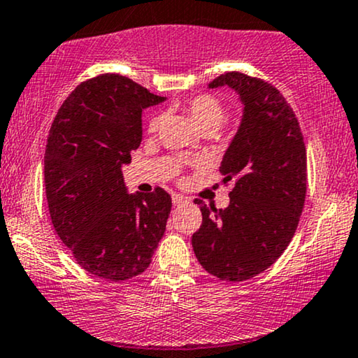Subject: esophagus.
I'll list each match as a JSON object with an SVG mask.
<instances>
[{"label":"esophagus","mask_w":358,"mask_h":358,"mask_svg":"<svg viewBox=\"0 0 358 358\" xmlns=\"http://www.w3.org/2000/svg\"><path fill=\"white\" fill-rule=\"evenodd\" d=\"M184 203H187V197H184V195H179V194L173 195V205H176V207H179V205H184Z\"/></svg>","instance_id":"obj_1"}]
</instances>
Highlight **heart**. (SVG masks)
I'll return each instance as SVG.
<instances>
[{"instance_id": "obj_1", "label": "heart", "mask_w": 358, "mask_h": 358, "mask_svg": "<svg viewBox=\"0 0 358 358\" xmlns=\"http://www.w3.org/2000/svg\"><path fill=\"white\" fill-rule=\"evenodd\" d=\"M180 107L203 131L218 129L224 122V117H227V110H224L223 104L212 94H197L184 101ZM161 124H163L161 114L151 115L148 120V130L156 131Z\"/></svg>"}]
</instances>
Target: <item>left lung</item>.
Masks as SVG:
<instances>
[{
	"label": "left lung",
	"instance_id": "obj_1",
	"mask_svg": "<svg viewBox=\"0 0 358 358\" xmlns=\"http://www.w3.org/2000/svg\"><path fill=\"white\" fill-rule=\"evenodd\" d=\"M229 86L244 104L220 173L234 179L229 205L197 200L202 227L192 248L220 280L243 282L272 266L290 244L306 197V148L295 112L271 83L228 71L208 87Z\"/></svg>",
	"mask_w": 358,
	"mask_h": 358
}]
</instances>
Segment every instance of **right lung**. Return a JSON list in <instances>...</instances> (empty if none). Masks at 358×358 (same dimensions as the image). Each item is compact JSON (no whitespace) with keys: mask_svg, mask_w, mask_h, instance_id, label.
<instances>
[{"mask_svg":"<svg viewBox=\"0 0 358 358\" xmlns=\"http://www.w3.org/2000/svg\"><path fill=\"white\" fill-rule=\"evenodd\" d=\"M163 101L130 78L104 73L66 97L48 134L52 224L75 261L106 280L145 272L166 231L171 195L161 187L127 194L122 176L140 146L141 110Z\"/></svg>","mask_w":358,"mask_h":358,"instance_id":"right-lung-1","label":"right lung"}]
</instances>
